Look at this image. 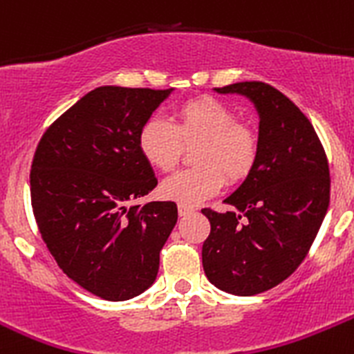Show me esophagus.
Instances as JSON below:
<instances>
[{
	"label": "esophagus",
	"mask_w": 354,
	"mask_h": 354,
	"mask_svg": "<svg viewBox=\"0 0 354 354\" xmlns=\"http://www.w3.org/2000/svg\"><path fill=\"white\" fill-rule=\"evenodd\" d=\"M194 211H195L194 205L178 204V212H180V216H187V214H190V212H194Z\"/></svg>",
	"instance_id": "esophagus-1"
}]
</instances>
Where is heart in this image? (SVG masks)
Returning a JSON list of instances; mask_svg holds the SVG:
<instances>
[{"label":"heart","mask_w":354,"mask_h":354,"mask_svg":"<svg viewBox=\"0 0 354 354\" xmlns=\"http://www.w3.org/2000/svg\"><path fill=\"white\" fill-rule=\"evenodd\" d=\"M192 160L197 166L167 178L160 194L180 204H197L223 187V181L239 183L256 164L259 142L250 126L223 102L211 97L194 98L174 109L173 124L150 118L138 133L143 159L167 173L180 162L183 145H194Z\"/></svg>","instance_id":"obj_1"}]
</instances>
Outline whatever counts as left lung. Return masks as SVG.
<instances>
[{
  "label": "left lung",
  "instance_id": "left-lung-1",
  "mask_svg": "<svg viewBox=\"0 0 354 354\" xmlns=\"http://www.w3.org/2000/svg\"><path fill=\"white\" fill-rule=\"evenodd\" d=\"M249 98L259 114V152L243 183L225 198L233 211L202 209L209 282L235 296L273 289L306 257L330 202L328 160L310 119L261 81L214 88Z\"/></svg>",
  "mask_w": 354,
  "mask_h": 354
}]
</instances>
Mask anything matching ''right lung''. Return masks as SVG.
Wrapping results in <instances>:
<instances>
[{
	"mask_svg": "<svg viewBox=\"0 0 354 354\" xmlns=\"http://www.w3.org/2000/svg\"><path fill=\"white\" fill-rule=\"evenodd\" d=\"M171 91L100 86L46 129L34 153L30 202L41 236L62 272L102 299L149 289L176 225L174 202L133 204L157 185L138 133Z\"/></svg>",
	"mask_w": 354,
	"mask_h": 354,
	"instance_id": "1",
	"label": "right lung"
}]
</instances>
